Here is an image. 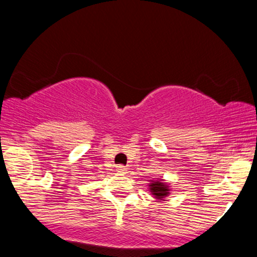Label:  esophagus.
<instances>
[{
  "instance_id": "obj_1",
  "label": "esophagus",
  "mask_w": 257,
  "mask_h": 257,
  "mask_svg": "<svg viewBox=\"0 0 257 257\" xmlns=\"http://www.w3.org/2000/svg\"><path fill=\"white\" fill-rule=\"evenodd\" d=\"M116 170L118 173H122V174H124V173H126V168L124 167V166H117L116 167Z\"/></svg>"
}]
</instances>
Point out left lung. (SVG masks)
I'll list each match as a JSON object with an SVG mask.
<instances>
[{
    "label": "left lung",
    "instance_id": "1",
    "mask_svg": "<svg viewBox=\"0 0 257 257\" xmlns=\"http://www.w3.org/2000/svg\"><path fill=\"white\" fill-rule=\"evenodd\" d=\"M150 191L156 199L164 200L167 196H169L170 188L168 184L163 182V180H151V184L149 185Z\"/></svg>",
    "mask_w": 257,
    "mask_h": 257
}]
</instances>
